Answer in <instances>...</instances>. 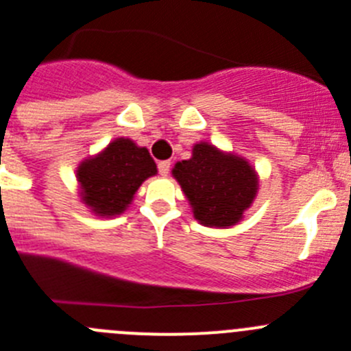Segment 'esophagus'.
<instances>
[{
	"instance_id": "obj_1",
	"label": "esophagus",
	"mask_w": 351,
	"mask_h": 351,
	"mask_svg": "<svg viewBox=\"0 0 351 351\" xmlns=\"http://www.w3.org/2000/svg\"><path fill=\"white\" fill-rule=\"evenodd\" d=\"M157 168H159L160 175L166 176L169 173V169H171V162H169V160H160V162L157 164Z\"/></svg>"
}]
</instances>
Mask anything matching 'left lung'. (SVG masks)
<instances>
[{
	"label": "left lung",
	"mask_w": 351,
	"mask_h": 351,
	"mask_svg": "<svg viewBox=\"0 0 351 351\" xmlns=\"http://www.w3.org/2000/svg\"><path fill=\"white\" fill-rule=\"evenodd\" d=\"M173 176L187 195L195 220L206 227L236 226L258 187L248 160L204 141L194 145L191 159L175 164Z\"/></svg>",
	"instance_id": "obj_1"
}]
</instances>
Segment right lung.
<instances>
[{
    "label": "right lung",
    "instance_id": "1",
    "mask_svg": "<svg viewBox=\"0 0 351 351\" xmlns=\"http://www.w3.org/2000/svg\"><path fill=\"white\" fill-rule=\"evenodd\" d=\"M154 175L157 166L148 150L129 138L113 140L77 169L82 201L99 217L124 213L141 183Z\"/></svg>",
    "mask_w": 351,
    "mask_h": 351
}]
</instances>
